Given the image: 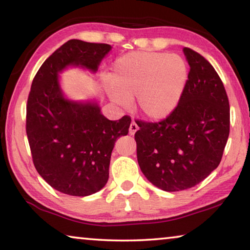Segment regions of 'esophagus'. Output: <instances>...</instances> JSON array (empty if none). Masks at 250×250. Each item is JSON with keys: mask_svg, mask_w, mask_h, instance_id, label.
<instances>
[{"mask_svg": "<svg viewBox=\"0 0 250 250\" xmlns=\"http://www.w3.org/2000/svg\"><path fill=\"white\" fill-rule=\"evenodd\" d=\"M138 129H139V126H138V125L135 124L134 121H132L131 122V125H130V128H129V132H130V134L132 135V134H134L135 132H137L138 131Z\"/></svg>", "mask_w": 250, "mask_h": 250, "instance_id": "obj_1", "label": "esophagus"}]
</instances>
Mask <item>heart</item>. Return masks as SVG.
Instances as JSON below:
<instances>
[{"mask_svg": "<svg viewBox=\"0 0 250 250\" xmlns=\"http://www.w3.org/2000/svg\"><path fill=\"white\" fill-rule=\"evenodd\" d=\"M188 66L176 54L133 52L117 59L112 66L110 98L128 107L137 105L149 119H162L175 109L188 83Z\"/></svg>", "mask_w": 250, "mask_h": 250, "instance_id": "heart-1", "label": "heart"}]
</instances>
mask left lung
Wrapping results in <instances>:
<instances>
[{
	"mask_svg": "<svg viewBox=\"0 0 250 250\" xmlns=\"http://www.w3.org/2000/svg\"><path fill=\"white\" fill-rule=\"evenodd\" d=\"M189 65L186 87L175 109L159 122L137 120L138 163L163 191L191 188L221 163L229 135V101L208 61L185 47Z\"/></svg>",
	"mask_w": 250,
	"mask_h": 250,
	"instance_id": "left-lung-1",
	"label": "left lung"
}]
</instances>
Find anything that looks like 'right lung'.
<instances>
[{"label":"right lung","mask_w":250,"mask_h":250,"mask_svg":"<svg viewBox=\"0 0 250 250\" xmlns=\"http://www.w3.org/2000/svg\"><path fill=\"white\" fill-rule=\"evenodd\" d=\"M111 46L70 40L46 59L33 79L26 104V133L34 167L57 191L87 196L109 179L111 152L129 132L131 118L111 121L96 104L65 99L57 75L68 65L96 71Z\"/></svg>","instance_id":"right-lung-1"}]
</instances>
